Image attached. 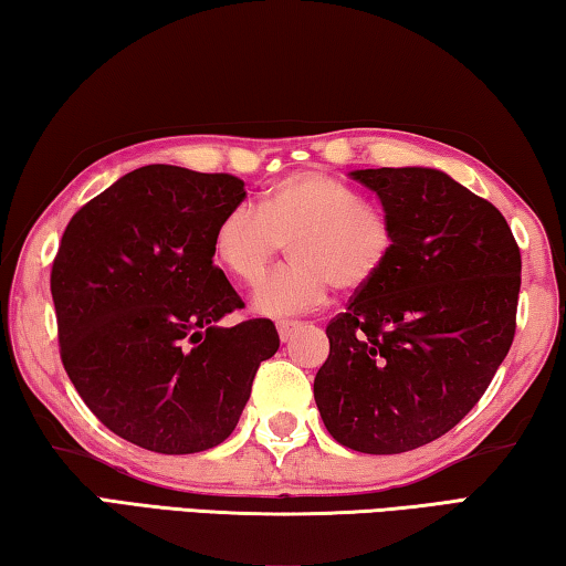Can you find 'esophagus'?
Listing matches in <instances>:
<instances>
[{"mask_svg": "<svg viewBox=\"0 0 566 566\" xmlns=\"http://www.w3.org/2000/svg\"><path fill=\"white\" fill-rule=\"evenodd\" d=\"M296 329H300V324H296V322H280V324H276V332H280L282 342H290Z\"/></svg>", "mask_w": 566, "mask_h": 566, "instance_id": "obj_1", "label": "esophagus"}]
</instances>
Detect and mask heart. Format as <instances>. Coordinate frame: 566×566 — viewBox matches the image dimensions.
Returning <instances> with one entry per match:
<instances>
[{"label": "heart", "instance_id": "obj_1", "mask_svg": "<svg viewBox=\"0 0 566 566\" xmlns=\"http://www.w3.org/2000/svg\"><path fill=\"white\" fill-rule=\"evenodd\" d=\"M282 244L292 264L256 284L252 310L270 319L310 314L329 300L332 286L357 294L387 270L397 234L381 209L324 171H294L264 191L260 212L239 205L219 219L214 256L242 284L266 272Z\"/></svg>", "mask_w": 566, "mask_h": 566}]
</instances>
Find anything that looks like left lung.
Listing matches in <instances>:
<instances>
[{
    "label": "left lung",
    "mask_w": 566,
    "mask_h": 566,
    "mask_svg": "<svg viewBox=\"0 0 566 566\" xmlns=\"http://www.w3.org/2000/svg\"><path fill=\"white\" fill-rule=\"evenodd\" d=\"M349 177L379 197L397 247L329 322L314 401L339 444L399 454L447 434L490 387L514 339L522 256L500 209L444 171Z\"/></svg>",
    "instance_id": "1"
}]
</instances>
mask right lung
I'll return each mask as SVG.
<instances>
[{
    "mask_svg": "<svg viewBox=\"0 0 566 566\" xmlns=\"http://www.w3.org/2000/svg\"><path fill=\"white\" fill-rule=\"evenodd\" d=\"M244 197L232 175L147 165L62 234L52 300L66 375L104 427L149 452L222 444L280 349L270 319L219 327L244 302L214 266V229Z\"/></svg>",
    "mask_w": 566,
    "mask_h": 566,
    "instance_id": "add662e5",
    "label": "right lung"
}]
</instances>
